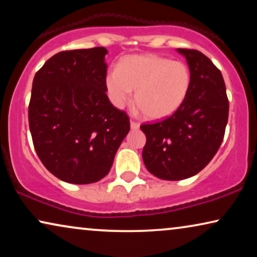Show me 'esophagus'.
Wrapping results in <instances>:
<instances>
[{
  "label": "esophagus",
  "instance_id": "34e87169",
  "mask_svg": "<svg viewBox=\"0 0 257 257\" xmlns=\"http://www.w3.org/2000/svg\"><path fill=\"white\" fill-rule=\"evenodd\" d=\"M131 128L132 130H138L139 128V122H137L135 120H131Z\"/></svg>",
  "mask_w": 257,
  "mask_h": 257
}]
</instances>
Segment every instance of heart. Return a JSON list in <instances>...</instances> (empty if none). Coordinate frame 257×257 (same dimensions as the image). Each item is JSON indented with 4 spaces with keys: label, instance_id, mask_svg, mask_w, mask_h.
Segmentation results:
<instances>
[{
    "label": "heart",
    "instance_id": "b5f03b06",
    "mask_svg": "<svg viewBox=\"0 0 257 257\" xmlns=\"http://www.w3.org/2000/svg\"><path fill=\"white\" fill-rule=\"evenodd\" d=\"M191 87V72L181 61L158 55H133L122 58L117 72L106 76L110 99L122 107L136 91L135 101L144 117L164 119L184 104Z\"/></svg>",
    "mask_w": 257,
    "mask_h": 257
}]
</instances>
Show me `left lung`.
<instances>
[{
    "instance_id": "obj_1",
    "label": "left lung",
    "mask_w": 257,
    "mask_h": 257,
    "mask_svg": "<svg viewBox=\"0 0 257 257\" xmlns=\"http://www.w3.org/2000/svg\"><path fill=\"white\" fill-rule=\"evenodd\" d=\"M191 71V87L173 114L143 124L144 164L163 180H182L202 171L223 140L229 103L221 71L198 50L178 49Z\"/></svg>"
}]
</instances>
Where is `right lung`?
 <instances>
[{"label": "right lung", "mask_w": 257, "mask_h": 257, "mask_svg": "<svg viewBox=\"0 0 257 257\" xmlns=\"http://www.w3.org/2000/svg\"><path fill=\"white\" fill-rule=\"evenodd\" d=\"M104 47L61 51L34 77L29 127L45 168L61 180L103 179L130 131V118L106 94Z\"/></svg>", "instance_id": "add662e5"}]
</instances>
